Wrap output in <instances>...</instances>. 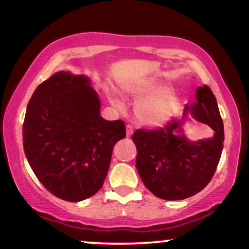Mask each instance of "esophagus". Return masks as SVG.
<instances>
[{
	"label": "esophagus",
	"instance_id": "obj_1",
	"mask_svg": "<svg viewBox=\"0 0 249 249\" xmlns=\"http://www.w3.org/2000/svg\"><path fill=\"white\" fill-rule=\"evenodd\" d=\"M133 133V127L131 125H126V136L130 137Z\"/></svg>",
	"mask_w": 249,
	"mask_h": 249
}]
</instances>
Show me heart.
<instances>
[{
	"mask_svg": "<svg viewBox=\"0 0 249 249\" xmlns=\"http://www.w3.org/2000/svg\"><path fill=\"white\" fill-rule=\"evenodd\" d=\"M121 87L132 98H142L134 108L137 119L142 124L157 127L172 119L178 104V97L171 87H162L160 79L150 76L138 81L124 82ZM110 103L116 108L123 107L122 102L115 95H110Z\"/></svg>",
	"mask_w": 249,
	"mask_h": 249,
	"instance_id": "obj_1",
	"label": "heart"
}]
</instances>
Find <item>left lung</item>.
Here are the masks:
<instances>
[{"label":"left lung","mask_w":249,"mask_h":249,"mask_svg":"<svg viewBox=\"0 0 249 249\" xmlns=\"http://www.w3.org/2000/svg\"><path fill=\"white\" fill-rule=\"evenodd\" d=\"M188 115L214 131L211 139L191 141L184 133ZM136 166L142 181L154 196L182 200L199 193L213 178L224 148V123L216 99L207 85L196 90V102L185 107L181 118L159 130H137Z\"/></svg>","instance_id":"1"}]
</instances>
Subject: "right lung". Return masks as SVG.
<instances>
[{
	"label": "right lung",
	"instance_id": "add662e5",
	"mask_svg": "<svg viewBox=\"0 0 249 249\" xmlns=\"http://www.w3.org/2000/svg\"><path fill=\"white\" fill-rule=\"evenodd\" d=\"M125 134L124 122L101 116V99L88 76L58 71L28 103L23 147L43 186L77 202L103 186L113 146Z\"/></svg>",
	"mask_w": 249,
	"mask_h": 249
}]
</instances>
